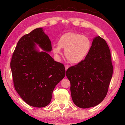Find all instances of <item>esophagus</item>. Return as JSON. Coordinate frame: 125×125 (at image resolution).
Here are the masks:
<instances>
[{"label": "esophagus", "instance_id": "1", "mask_svg": "<svg viewBox=\"0 0 125 125\" xmlns=\"http://www.w3.org/2000/svg\"><path fill=\"white\" fill-rule=\"evenodd\" d=\"M69 67L68 65H67V64L65 65V70H66V71H67V70L68 69Z\"/></svg>", "mask_w": 125, "mask_h": 125}]
</instances>
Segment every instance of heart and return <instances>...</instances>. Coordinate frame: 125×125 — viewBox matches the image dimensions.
Segmentation results:
<instances>
[{"instance_id":"heart-1","label":"heart","mask_w":125,"mask_h":125,"mask_svg":"<svg viewBox=\"0 0 125 125\" xmlns=\"http://www.w3.org/2000/svg\"><path fill=\"white\" fill-rule=\"evenodd\" d=\"M91 42L86 35L74 32H68L61 36L58 44H54L52 50L56 55L62 53L61 48L65 49V56L71 63L76 64L84 60L88 55Z\"/></svg>"}]
</instances>
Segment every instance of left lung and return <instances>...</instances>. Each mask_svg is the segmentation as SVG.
I'll list each match as a JSON object with an SVG mask.
<instances>
[{"label": "left lung", "mask_w": 125, "mask_h": 125, "mask_svg": "<svg viewBox=\"0 0 125 125\" xmlns=\"http://www.w3.org/2000/svg\"><path fill=\"white\" fill-rule=\"evenodd\" d=\"M113 70L106 42L99 36L95 37L85 58L66 71L71 97L77 106L92 107L102 102L107 94Z\"/></svg>", "instance_id": "obj_1"}]
</instances>
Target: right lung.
<instances>
[{
  "label": "right lung",
  "mask_w": 125,
  "mask_h": 125,
  "mask_svg": "<svg viewBox=\"0 0 125 125\" xmlns=\"http://www.w3.org/2000/svg\"><path fill=\"white\" fill-rule=\"evenodd\" d=\"M36 44L44 51L39 52ZM51 50L48 36L39 28L21 37L13 52L10 66L15 89L31 106L48 105L55 87L65 75L64 64L48 54Z\"/></svg>",
  "instance_id": "right-lung-1"
}]
</instances>
